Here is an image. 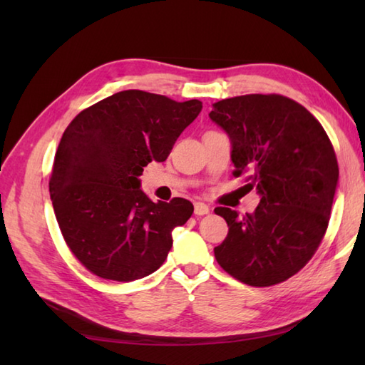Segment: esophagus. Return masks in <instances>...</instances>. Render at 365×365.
<instances>
[{
	"label": "esophagus",
	"mask_w": 365,
	"mask_h": 365,
	"mask_svg": "<svg viewBox=\"0 0 365 365\" xmlns=\"http://www.w3.org/2000/svg\"><path fill=\"white\" fill-rule=\"evenodd\" d=\"M195 213L197 216H204L210 213V208H208V205L204 202H195Z\"/></svg>",
	"instance_id": "34e87169"
}]
</instances>
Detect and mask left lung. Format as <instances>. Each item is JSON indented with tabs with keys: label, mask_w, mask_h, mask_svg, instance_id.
<instances>
[{
	"label": "left lung",
	"mask_w": 365,
	"mask_h": 365,
	"mask_svg": "<svg viewBox=\"0 0 365 365\" xmlns=\"http://www.w3.org/2000/svg\"><path fill=\"white\" fill-rule=\"evenodd\" d=\"M208 115L230 139L234 175L251 174L247 187L260 196L245 216L215 208L229 226L216 262L247 285L284 282L312 259L328 229L339 166L327 131L277 94L224 98Z\"/></svg>",
	"instance_id": "obj_1"
}]
</instances>
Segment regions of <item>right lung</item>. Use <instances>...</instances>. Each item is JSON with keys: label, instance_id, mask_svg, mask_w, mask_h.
<instances>
[{"label": "right lung", "instance_id": "right-lung-1", "mask_svg": "<svg viewBox=\"0 0 365 365\" xmlns=\"http://www.w3.org/2000/svg\"><path fill=\"white\" fill-rule=\"evenodd\" d=\"M202 102L130 89L100 100L68 123L54 155L50 196L67 246L92 274L118 282L157 271L173 230L195 207L174 197L152 202L139 175L165 161Z\"/></svg>", "mask_w": 365, "mask_h": 365}]
</instances>
